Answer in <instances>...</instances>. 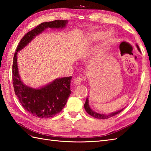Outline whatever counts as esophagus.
<instances>
[{"mask_svg":"<svg viewBox=\"0 0 151 151\" xmlns=\"http://www.w3.org/2000/svg\"><path fill=\"white\" fill-rule=\"evenodd\" d=\"M86 79V76L84 75H81L80 76H78L77 77H76L75 79H74V83H75V84H81V82L82 81H85Z\"/></svg>","mask_w":151,"mask_h":151,"instance_id":"1","label":"esophagus"}]
</instances>
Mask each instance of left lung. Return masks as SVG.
<instances>
[{"mask_svg": "<svg viewBox=\"0 0 151 151\" xmlns=\"http://www.w3.org/2000/svg\"><path fill=\"white\" fill-rule=\"evenodd\" d=\"M137 49L139 50V51H140V49L139 47L137 45ZM88 98L86 99V102L84 104V108L86 111H87V113L88 114H89L91 115V116L95 118H97V119H108L110 118L111 117H113L114 116V115H117L118 114H119L120 112L121 111H123V110H121L119 111H115V112H114V113H111V114H98V113H96V112L93 111L91 109L89 108V104H88Z\"/></svg>", "mask_w": 151, "mask_h": 151, "instance_id": "8db88e82", "label": "left lung"}]
</instances>
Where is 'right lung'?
Instances as JSON below:
<instances>
[{"mask_svg":"<svg viewBox=\"0 0 151 151\" xmlns=\"http://www.w3.org/2000/svg\"><path fill=\"white\" fill-rule=\"evenodd\" d=\"M67 21L54 20L40 24L28 32L21 40L14 53L12 65V82L15 95L25 110L35 117H52L62 111L71 93L70 83L72 76L58 78L45 87L33 89L22 84L18 73L17 54L45 28H63Z\"/></svg>","mask_w":151,"mask_h":151,"instance_id":"right-lung-1","label":"right lung"}]
</instances>
